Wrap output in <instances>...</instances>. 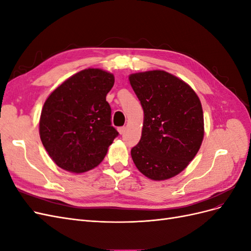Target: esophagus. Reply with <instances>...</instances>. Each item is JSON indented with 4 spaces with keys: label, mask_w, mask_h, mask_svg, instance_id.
Returning a JSON list of instances; mask_svg holds the SVG:
<instances>
[{
    "label": "esophagus",
    "mask_w": 251,
    "mask_h": 251,
    "mask_svg": "<svg viewBox=\"0 0 251 251\" xmlns=\"http://www.w3.org/2000/svg\"><path fill=\"white\" fill-rule=\"evenodd\" d=\"M126 126H120V127H118V132H119V134H125V132H126Z\"/></svg>",
    "instance_id": "esophagus-1"
}]
</instances>
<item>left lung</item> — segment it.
Segmentation results:
<instances>
[{"mask_svg":"<svg viewBox=\"0 0 251 251\" xmlns=\"http://www.w3.org/2000/svg\"><path fill=\"white\" fill-rule=\"evenodd\" d=\"M130 83L142 105L140 141L132 159L144 176L168 180L183 171L204 137L201 101L185 81L163 70L134 73Z\"/></svg>","mask_w":251,"mask_h":251,"instance_id":"left-lung-1","label":"left lung"}]
</instances>
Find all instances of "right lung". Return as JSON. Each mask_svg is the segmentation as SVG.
<instances>
[{"label": "right lung", "instance_id": "right-lung-1", "mask_svg": "<svg viewBox=\"0 0 251 251\" xmlns=\"http://www.w3.org/2000/svg\"><path fill=\"white\" fill-rule=\"evenodd\" d=\"M114 75L88 68L72 75L48 96L40 118V137L57 166L74 174L94 169L118 136L105 100Z\"/></svg>", "mask_w": 251, "mask_h": 251}]
</instances>
